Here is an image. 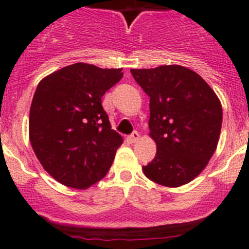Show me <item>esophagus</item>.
Here are the masks:
<instances>
[{"instance_id":"esophagus-1","label":"esophagus","mask_w":249,"mask_h":249,"mask_svg":"<svg viewBox=\"0 0 249 249\" xmlns=\"http://www.w3.org/2000/svg\"><path fill=\"white\" fill-rule=\"evenodd\" d=\"M139 140H140V134H139V132H137V131H134V132H132V134L129 136V141H130V142H131V143L137 142V141H139Z\"/></svg>"}]
</instances>
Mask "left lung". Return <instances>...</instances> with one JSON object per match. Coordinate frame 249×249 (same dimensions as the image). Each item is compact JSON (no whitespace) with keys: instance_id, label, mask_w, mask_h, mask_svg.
<instances>
[{"instance_id":"obj_1","label":"left lung","mask_w":249,"mask_h":249,"mask_svg":"<svg viewBox=\"0 0 249 249\" xmlns=\"http://www.w3.org/2000/svg\"><path fill=\"white\" fill-rule=\"evenodd\" d=\"M150 97V137L157 154L143 166L145 177L169 188L192 182L214 154L223 109L212 88L196 72L164 65L130 70Z\"/></svg>"}]
</instances>
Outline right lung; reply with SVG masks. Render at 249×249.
<instances>
[{
    "label": "right lung",
    "mask_w": 249,
    "mask_h": 249,
    "mask_svg": "<svg viewBox=\"0 0 249 249\" xmlns=\"http://www.w3.org/2000/svg\"><path fill=\"white\" fill-rule=\"evenodd\" d=\"M122 78V69L78 62L37 85L30 108V142L43 169L61 184L87 189L112 166L123 137L110 129L101 97Z\"/></svg>",
    "instance_id": "add662e5"
}]
</instances>
